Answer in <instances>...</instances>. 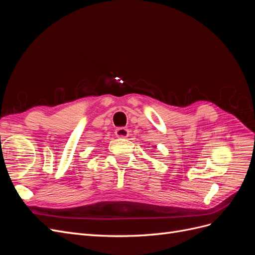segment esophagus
Listing matches in <instances>:
<instances>
[{"instance_id": "1", "label": "esophagus", "mask_w": 255, "mask_h": 255, "mask_svg": "<svg viewBox=\"0 0 255 255\" xmlns=\"http://www.w3.org/2000/svg\"><path fill=\"white\" fill-rule=\"evenodd\" d=\"M128 133H129L128 128H123V127L118 128L117 129H116V132H115L116 136L119 137V138H127L128 136Z\"/></svg>"}]
</instances>
